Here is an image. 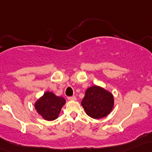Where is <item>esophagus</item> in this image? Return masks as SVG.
I'll return each mask as SVG.
<instances>
[{
    "mask_svg": "<svg viewBox=\"0 0 152 152\" xmlns=\"http://www.w3.org/2000/svg\"><path fill=\"white\" fill-rule=\"evenodd\" d=\"M68 100H76V97L75 96H68Z\"/></svg>",
    "mask_w": 152,
    "mask_h": 152,
    "instance_id": "34e87169",
    "label": "esophagus"
}]
</instances>
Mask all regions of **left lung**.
Here are the masks:
<instances>
[{"instance_id": "1", "label": "left lung", "mask_w": 152, "mask_h": 152, "mask_svg": "<svg viewBox=\"0 0 152 152\" xmlns=\"http://www.w3.org/2000/svg\"><path fill=\"white\" fill-rule=\"evenodd\" d=\"M114 104L113 96L109 91L97 86L86 89L81 105L88 115L99 119L110 113Z\"/></svg>"}]
</instances>
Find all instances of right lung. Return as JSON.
I'll return each instance as SVG.
<instances>
[{"label":"right lung","instance_id":"add662e5","mask_svg":"<svg viewBox=\"0 0 152 152\" xmlns=\"http://www.w3.org/2000/svg\"><path fill=\"white\" fill-rule=\"evenodd\" d=\"M66 100L62 96H56L52 92H45L35 103V108L40 115L47 121H53L58 118Z\"/></svg>","mask_w":152,"mask_h":152}]
</instances>
